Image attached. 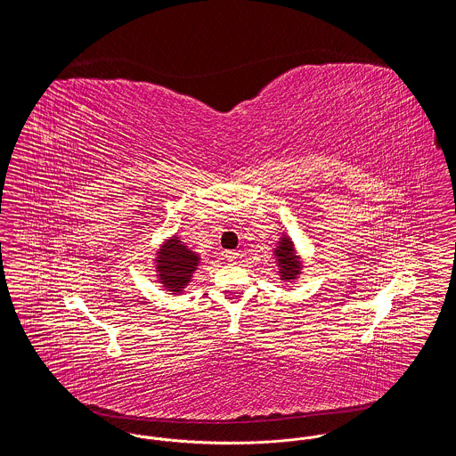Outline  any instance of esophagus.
<instances>
[{
	"label": "esophagus",
	"mask_w": 456,
	"mask_h": 456,
	"mask_svg": "<svg viewBox=\"0 0 456 456\" xmlns=\"http://www.w3.org/2000/svg\"><path fill=\"white\" fill-rule=\"evenodd\" d=\"M225 260L227 261H236L239 258L238 251H225Z\"/></svg>",
	"instance_id": "34e87169"
}]
</instances>
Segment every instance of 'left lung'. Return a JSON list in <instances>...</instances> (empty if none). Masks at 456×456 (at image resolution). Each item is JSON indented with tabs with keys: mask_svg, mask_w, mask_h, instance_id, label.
<instances>
[{
	"mask_svg": "<svg viewBox=\"0 0 456 456\" xmlns=\"http://www.w3.org/2000/svg\"><path fill=\"white\" fill-rule=\"evenodd\" d=\"M273 256L277 260V268L282 282H294L303 273V260L297 255V249L292 239L282 234L273 248Z\"/></svg>",
	"mask_w": 456,
	"mask_h": 456,
	"instance_id": "left-lung-1",
	"label": "left lung"
}]
</instances>
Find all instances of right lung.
I'll return each instance as SVG.
<instances>
[{"mask_svg": "<svg viewBox=\"0 0 456 456\" xmlns=\"http://www.w3.org/2000/svg\"><path fill=\"white\" fill-rule=\"evenodd\" d=\"M200 261L201 256L191 251L177 234L164 239L153 260L157 281L167 292L179 296L191 282Z\"/></svg>", "mask_w": 456, "mask_h": 456, "instance_id": "obj_1", "label": "right lung"}]
</instances>
